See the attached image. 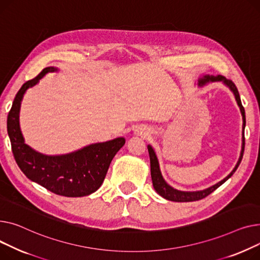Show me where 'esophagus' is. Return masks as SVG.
I'll return each mask as SVG.
<instances>
[{"label":"esophagus","mask_w":260,"mask_h":260,"mask_svg":"<svg viewBox=\"0 0 260 260\" xmlns=\"http://www.w3.org/2000/svg\"><path fill=\"white\" fill-rule=\"evenodd\" d=\"M134 134L137 135V136H142V137H146L148 135V132L143 129V128H137L134 130Z\"/></svg>","instance_id":"obj_1"}]
</instances>
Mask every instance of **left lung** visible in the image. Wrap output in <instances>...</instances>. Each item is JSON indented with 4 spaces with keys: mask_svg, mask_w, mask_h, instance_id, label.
I'll use <instances>...</instances> for the list:
<instances>
[{
    "mask_svg": "<svg viewBox=\"0 0 260 260\" xmlns=\"http://www.w3.org/2000/svg\"><path fill=\"white\" fill-rule=\"evenodd\" d=\"M214 82H221L223 85H225L229 89H230L234 96L235 100L237 102V105L240 109L241 115H242V144H241V151H240V156L238 158L237 164L235 165L234 169L231 171V173L229 174L228 176H225L222 180H220L217 184L213 185L205 190H201V191H180V190H176L173 187H171L170 185H168L166 180L164 179L161 172H160V168H159V162H158V158L156 156V153L154 149L152 148L151 145H148V152H149V156H150V167H151V178H152V184H153V187L155 189V191L161 196L164 197L165 200L171 201V202H177V203H187V202H195V201H200L205 198L206 196H208L209 194H211L213 191H215L218 187H220L223 182H225L229 178H230L234 172L237 170V168L242 159V155H243V151H245V127H246V114H245V108L242 107L241 104V100L238 93V90L235 86V84L230 81L226 80L224 76L222 75H210V74H205L202 75L200 79H198V83L197 86L198 87H204L209 83H214Z\"/></svg>",
    "mask_w": 260,
    "mask_h": 260,
    "instance_id": "8db88e82",
    "label": "left lung"
}]
</instances>
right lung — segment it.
<instances>
[{"instance_id": "obj_1", "label": "right lung", "mask_w": 260, "mask_h": 260, "mask_svg": "<svg viewBox=\"0 0 260 260\" xmlns=\"http://www.w3.org/2000/svg\"><path fill=\"white\" fill-rule=\"evenodd\" d=\"M57 71L55 67L45 68L37 78L26 82L21 87L8 113L7 131L14 159L30 180L57 195L82 197L95 192L102 186L111 160L125 145L126 140L124 137H117L60 155H46L25 144L20 128L23 96L45 74Z\"/></svg>"}]
</instances>
